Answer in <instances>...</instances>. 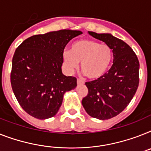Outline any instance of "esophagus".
Returning <instances> with one entry per match:
<instances>
[{
  "instance_id": "34e87169",
  "label": "esophagus",
  "mask_w": 151,
  "mask_h": 151,
  "mask_svg": "<svg viewBox=\"0 0 151 151\" xmlns=\"http://www.w3.org/2000/svg\"><path fill=\"white\" fill-rule=\"evenodd\" d=\"M77 83H78V84H84V81H83L82 79H80V78H78V79H77Z\"/></svg>"
}]
</instances>
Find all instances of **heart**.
<instances>
[{"mask_svg":"<svg viewBox=\"0 0 151 151\" xmlns=\"http://www.w3.org/2000/svg\"><path fill=\"white\" fill-rule=\"evenodd\" d=\"M113 58L111 48L96 41L82 39L73 42L71 50L62 52V61L68 73H73L81 62V69L88 78L96 79L108 70Z\"/></svg>","mask_w":151,"mask_h":151,"instance_id":"obj_1","label":"heart"}]
</instances>
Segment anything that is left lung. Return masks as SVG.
Masks as SVG:
<instances>
[{
	"mask_svg": "<svg viewBox=\"0 0 151 151\" xmlns=\"http://www.w3.org/2000/svg\"><path fill=\"white\" fill-rule=\"evenodd\" d=\"M89 34L113 50V65L102 77L86 83L88 94L82 100L89 116L104 120L119 114L133 99L139 86L140 64L133 49L121 39L108 33Z\"/></svg>",
	"mask_w": 151,
	"mask_h": 151,
	"instance_id": "obj_1",
	"label": "left lung"
}]
</instances>
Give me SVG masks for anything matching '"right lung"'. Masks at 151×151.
Here are the masks:
<instances>
[{
  "instance_id": "obj_1",
  "label": "right lung",
  "mask_w": 151,
  "mask_h": 151,
  "mask_svg": "<svg viewBox=\"0 0 151 151\" xmlns=\"http://www.w3.org/2000/svg\"><path fill=\"white\" fill-rule=\"evenodd\" d=\"M81 34V31L64 29L36 35L15 50L11 87L20 106L33 117L54 116L65 93L76 87V78L62 74V52L70 40Z\"/></svg>"
}]
</instances>
